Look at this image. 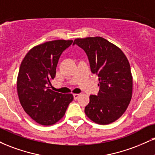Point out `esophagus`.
Here are the masks:
<instances>
[{"label":"esophagus","mask_w":155,"mask_h":155,"mask_svg":"<svg viewBox=\"0 0 155 155\" xmlns=\"http://www.w3.org/2000/svg\"><path fill=\"white\" fill-rule=\"evenodd\" d=\"M79 97V94H74V100H76Z\"/></svg>","instance_id":"esophagus-1"}]
</instances>
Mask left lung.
<instances>
[{"label": "left lung", "mask_w": 155, "mask_h": 155, "mask_svg": "<svg viewBox=\"0 0 155 155\" xmlns=\"http://www.w3.org/2000/svg\"><path fill=\"white\" fill-rule=\"evenodd\" d=\"M84 50L91 71L99 77L97 95H90L87 116L96 124L107 125L120 118L132 96L133 79L127 58L120 48L101 37L78 38L74 44Z\"/></svg>", "instance_id": "obj_1"}]
</instances>
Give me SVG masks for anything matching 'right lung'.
I'll return each instance as SVG.
<instances>
[{
	"label": "right lung",
	"instance_id": "right-lung-1",
	"mask_svg": "<svg viewBox=\"0 0 155 155\" xmlns=\"http://www.w3.org/2000/svg\"><path fill=\"white\" fill-rule=\"evenodd\" d=\"M72 42L58 40L39 45L28 52L21 63L17 78L18 98L24 111L39 124H55L74 100L71 94L54 92L50 87L59 58Z\"/></svg>",
	"mask_w": 155,
	"mask_h": 155
}]
</instances>
